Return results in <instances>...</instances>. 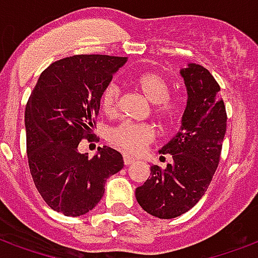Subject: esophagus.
<instances>
[{"mask_svg":"<svg viewBox=\"0 0 258 258\" xmlns=\"http://www.w3.org/2000/svg\"><path fill=\"white\" fill-rule=\"evenodd\" d=\"M123 161H124V165H131L135 162V158H133V157H128V155H124V157H123Z\"/></svg>","mask_w":258,"mask_h":258,"instance_id":"34e87169","label":"esophagus"}]
</instances>
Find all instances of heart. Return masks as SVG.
<instances>
[{
  "instance_id": "obj_1",
  "label": "heart",
  "mask_w": 258,
  "mask_h": 258,
  "mask_svg": "<svg viewBox=\"0 0 258 258\" xmlns=\"http://www.w3.org/2000/svg\"><path fill=\"white\" fill-rule=\"evenodd\" d=\"M134 85L143 94V97L154 104L153 112L162 123H173L180 117L181 105L170 97V84L162 74L145 72L134 78ZM119 88L115 84H107L100 93V107L104 113L115 115L119 107ZM155 139L153 125L145 123L124 121L108 133V141L112 146L125 154H138Z\"/></svg>"
}]
</instances>
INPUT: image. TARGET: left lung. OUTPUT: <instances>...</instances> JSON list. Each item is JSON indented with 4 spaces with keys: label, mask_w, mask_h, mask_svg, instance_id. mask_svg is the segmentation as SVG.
<instances>
[{
    "label": "left lung",
    "mask_w": 258,
    "mask_h": 258,
    "mask_svg": "<svg viewBox=\"0 0 258 258\" xmlns=\"http://www.w3.org/2000/svg\"><path fill=\"white\" fill-rule=\"evenodd\" d=\"M188 101L181 131L165 145L173 164L150 168V177L138 186L139 206L160 219H172L189 211L206 194L219 165L227 113L221 86L207 69L190 63L181 70Z\"/></svg>",
    "instance_id": "left-lung-1"
}]
</instances>
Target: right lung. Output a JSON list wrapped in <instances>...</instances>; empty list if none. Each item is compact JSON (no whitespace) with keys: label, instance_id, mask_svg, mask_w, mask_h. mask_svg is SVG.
Segmentation results:
<instances>
[{"label":"right lung","instance_id":"1","mask_svg":"<svg viewBox=\"0 0 258 258\" xmlns=\"http://www.w3.org/2000/svg\"><path fill=\"white\" fill-rule=\"evenodd\" d=\"M127 58L81 54L59 59L40 74L25 107L27 155L43 200L66 216L84 215L104 195L108 177L123 168V157L98 147L89 158L78 151L93 141L100 93Z\"/></svg>","mask_w":258,"mask_h":258}]
</instances>
